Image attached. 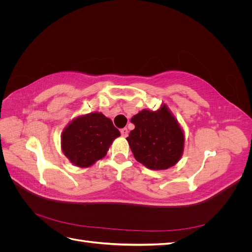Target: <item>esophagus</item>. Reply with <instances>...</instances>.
Wrapping results in <instances>:
<instances>
[{
	"label": "esophagus",
	"instance_id": "34e87169",
	"mask_svg": "<svg viewBox=\"0 0 252 252\" xmlns=\"http://www.w3.org/2000/svg\"><path fill=\"white\" fill-rule=\"evenodd\" d=\"M121 134H122V136H123V138H126V136L128 135V130H127V128L121 129Z\"/></svg>",
	"mask_w": 252,
	"mask_h": 252
}]
</instances>
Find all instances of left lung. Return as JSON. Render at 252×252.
I'll return each mask as SVG.
<instances>
[{
    "label": "left lung",
    "instance_id": "1",
    "mask_svg": "<svg viewBox=\"0 0 252 252\" xmlns=\"http://www.w3.org/2000/svg\"><path fill=\"white\" fill-rule=\"evenodd\" d=\"M131 123L134 129L127 141L136 161L154 170L167 169L179 162L184 134L166 105L158 111L142 110Z\"/></svg>",
    "mask_w": 252,
    "mask_h": 252
}]
</instances>
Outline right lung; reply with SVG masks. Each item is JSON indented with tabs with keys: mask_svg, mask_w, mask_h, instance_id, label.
Returning <instances> with one entry per match:
<instances>
[{
	"mask_svg": "<svg viewBox=\"0 0 252 252\" xmlns=\"http://www.w3.org/2000/svg\"><path fill=\"white\" fill-rule=\"evenodd\" d=\"M120 131L110 119L94 112L74 119L62 133L64 155L79 167H88L104 158Z\"/></svg>",
	"mask_w": 252,
	"mask_h": 252,
	"instance_id": "1",
	"label": "right lung"
}]
</instances>
